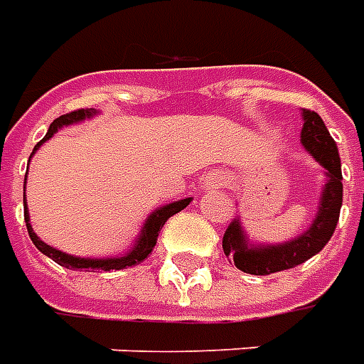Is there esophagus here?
Returning <instances> with one entry per match:
<instances>
[{
  "mask_svg": "<svg viewBox=\"0 0 364 364\" xmlns=\"http://www.w3.org/2000/svg\"><path fill=\"white\" fill-rule=\"evenodd\" d=\"M226 183V177L223 173H210L207 177L208 187H223Z\"/></svg>",
  "mask_w": 364,
  "mask_h": 364,
  "instance_id": "1",
  "label": "esophagus"
}]
</instances>
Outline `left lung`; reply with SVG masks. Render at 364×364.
I'll list each match as a JSON object with an SVG mask.
<instances>
[{"instance_id": "obj_1", "label": "left lung", "mask_w": 364, "mask_h": 364, "mask_svg": "<svg viewBox=\"0 0 364 364\" xmlns=\"http://www.w3.org/2000/svg\"><path fill=\"white\" fill-rule=\"evenodd\" d=\"M301 146L323 167L325 185L319 195V208L307 230L279 244L252 242L244 230L240 217H236L223 236V250L226 258L235 262L238 270L254 276H266L274 272L289 270L323 250L339 223L343 205L341 157L335 139L317 112L301 110Z\"/></svg>"}]
</instances>
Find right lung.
<instances>
[{"instance_id": "1", "label": "right lung", "mask_w": 364, "mask_h": 364, "mask_svg": "<svg viewBox=\"0 0 364 364\" xmlns=\"http://www.w3.org/2000/svg\"><path fill=\"white\" fill-rule=\"evenodd\" d=\"M98 112L94 108H88V110H76L70 112V114H65L57 120L53 122L45 134V138L41 139L37 146L33 147L31 157L35 156V151L39 149L47 139H50L58 129L67 128V126H73V124H78V122L88 120V118H94ZM29 157V159H31ZM25 183H27V177H25ZM191 203V197L187 199L173 200V203H167L164 207H157L154 213H149V217L146 218V223L139 228V235L136 238V242L129 246V250L126 254H120V256H104V258H80V256H75V254H67L63 250H57L55 246H49L47 242H43L39 236L35 235L31 226V218H29V210H27V200H25V187H23V208H25V223H27V230H29V236H31L33 244L37 246V250L43 252L45 256H49L50 260H55L60 266H65L68 270H124V268H129V266H138L139 262H144L151 254L154 246L157 242V236H159V230L164 228V225L167 223V218L173 217L175 213H179L183 208L187 207Z\"/></svg>"}]
</instances>
